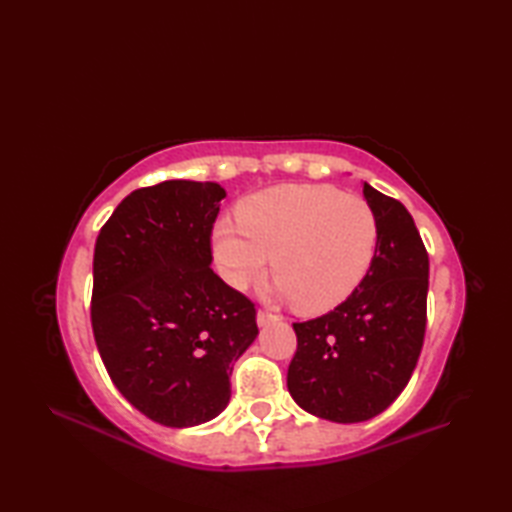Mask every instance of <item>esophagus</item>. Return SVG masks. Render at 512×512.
Segmentation results:
<instances>
[{
	"label": "esophagus",
	"mask_w": 512,
	"mask_h": 512,
	"mask_svg": "<svg viewBox=\"0 0 512 512\" xmlns=\"http://www.w3.org/2000/svg\"><path fill=\"white\" fill-rule=\"evenodd\" d=\"M277 321H279V317H277V314H273V312H266V310H259L257 312V325H259V328H266V325L277 323Z\"/></svg>",
	"instance_id": "34e87169"
}]
</instances>
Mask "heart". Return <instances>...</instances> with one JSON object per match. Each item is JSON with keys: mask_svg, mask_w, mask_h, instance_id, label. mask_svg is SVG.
I'll return each instance as SVG.
<instances>
[{"mask_svg": "<svg viewBox=\"0 0 512 512\" xmlns=\"http://www.w3.org/2000/svg\"><path fill=\"white\" fill-rule=\"evenodd\" d=\"M378 222L363 198L332 184H281L237 206V224L213 231V257L237 290L262 279L273 257L275 292L303 312L339 306L365 279Z\"/></svg>", "mask_w": 512, "mask_h": 512, "instance_id": "heart-1", "label": "heart"}]
</instances>
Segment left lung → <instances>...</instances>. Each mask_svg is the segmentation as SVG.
<instances>
[{
    "label": "left lung",
    "instance_id": "1",
    "mask_svg": "<svg viewBox=\"0 0 512 512\" xmlns=\"http://www.w3.org/2000/svg\"><path fill=\"white\" fill-rule=\"evenodd\" d=\"M378 222L365 279L341 306L292 323L297 354L288 391L297 405L330 422H363L383 413L407 387L427 325L429 257L409 211L363 182Z\"/></svg>",
    "mask_w": 512,
    "mask_h": 512
}]
</instances>
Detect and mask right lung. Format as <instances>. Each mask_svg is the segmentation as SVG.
I'll use <instances>...</instances> for the list:
<instances>
[{
  "label": "right lung",
  "instance_id": "right-lung-1",
  "mask_svg": "<svg viewBox=\"0 0 512 512\" xmlns=\"http://www.w3.org/2000/svg\"><path fill=\"white\" fill-rule=\"evenodd\" d=\"M217 182L165 180L116 206L94 246L92 330L116 389L158 424L209 422L257 339L255 306L211 270Z\"/></svg>",
  "mask_w": 512,
  "mask_h": 512
}]
</instances>
